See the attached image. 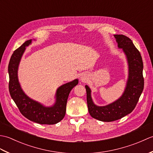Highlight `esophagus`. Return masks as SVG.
Returning <instances> with one entry per match:
<instances>
[{
    "instance_id": "1",
    "label": "esophagus",
    "mask_w": 153,
    "mask_h": 153,
    "mask_svg": "<svg viewBox=\"0 0 153 153\" xmlns=\"http://www.w3.org/2000/svg\"><path fill=\"white\" fill-rule=\"evenodd\" d=\"M82 79V81H85V77H82V79Z\"/></svg>"
}]
</instances>
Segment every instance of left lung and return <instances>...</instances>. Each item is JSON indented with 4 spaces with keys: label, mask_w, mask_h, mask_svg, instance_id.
Returning a JSON list of instances; mask_svg holds the SVG:
<instances>
[{
    "label": "left lung",
    "mask_w": 153,
    "mask_h": 153,
    "mask_svg": "<svg viewBox=\"0 0 153 153\" xmlns=\"http://www.w3.org/2000/svg\"><path fill=\"white\" fill-rule=\"evenodd\" d=\"M119 48L124 52L129 64V78L122 96L105 106H96L91 97V90L86 85L87 102L90 115L102 122H112L131 113L137 105L144 88L143 63L141 55L132 41L126 35H114Z\"/></svg>",
    "instance_id": "obj_1"
}]
</instances>
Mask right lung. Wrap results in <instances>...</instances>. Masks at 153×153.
Wrapping results in <instances>:
<instances>
[{"mask_svg": "<svg viewBox=\"0 0 153 153\" xmlns=\"http://www.w3.org/2000/svg\"><path fill=\"white\" fill-rule=\"evenodd\" d=\"M31 43V39L25 41L13 53L8 64L9 84L10 96L22 114L28 120L40 124H55L64 118L66 114V103L70 92L77 85L78 80L67 83L57 89L55 105L45 107L29 98L21 89L18 79V68L25 47Z\"/></svg>", "mask_w": 153, "mask_h": 153, "instance_id": "1", "label": "right lung"}]
</instances>
